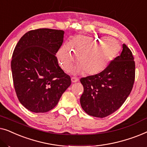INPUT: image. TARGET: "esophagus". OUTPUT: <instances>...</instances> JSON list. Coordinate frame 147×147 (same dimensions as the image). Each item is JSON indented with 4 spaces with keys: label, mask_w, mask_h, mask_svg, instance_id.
Wrapping results in <instances>:
<instances>
[{
    "label": "esophagus",
    "mask_w": 147,
    "mask_h": 147,
    "mask_svg": "<svg viewBox=\"0 0 147 147\" xmlns=\"http://www.w3.org/2000/svg\"><path fill=\"white\" fill-rule=\"evenodd\" d=\"M78 78H76V77H72L71 78V82H73V83H76V82H78Z\"/></svg>",
    "instance_id": "1"
}]
</instances>
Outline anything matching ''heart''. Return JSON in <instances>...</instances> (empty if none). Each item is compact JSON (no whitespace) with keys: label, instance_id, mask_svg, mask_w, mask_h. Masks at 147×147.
<instances>
[{"label":"heart","instance_id":"1","mask_svg":"<svg viewBox=\"0 0 147 147\" xmlns=\"http://www.w3.org/2000/svg\"><path fill=\"white\" fill-rule=\"evenodd\" d=\"M120 49L119 43L114 39L78 35L58 50L57 58L61 67L68 71L74 63V55L78 65L74 73L95 76L108 67Z\"/></svg>","mask_w":147,"mask_h":147}]
</instances>
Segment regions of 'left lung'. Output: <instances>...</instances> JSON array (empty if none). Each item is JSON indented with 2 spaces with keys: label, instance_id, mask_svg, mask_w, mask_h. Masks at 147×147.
<instances>
[{
  "label": "left lung",
  "instance_id": "1",
  "mask_svg": "<svg viewBox=\"0 0 147 147\" xmlns=\"http://www.w3.org/2000/svg\"><path fill=\"white\" fill-rule=\"evenodd\" d=\"M135 63L129 48L122 45L121 54L101 73L80 79L84 93L80 104L90 116L104 118L116 111L132 91Z\"/></svg>",
  "mask_w": 147,
  "mask_h": 147
}]
</instances>
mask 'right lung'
Returning a JSON list of instances; mask_svg holds the SVG:
<instances>
[{
  "label": "right lung",
  "instance_id": "add662e5",
  "mask_svg": "<svg viewBox=\"0 0 147 147\" xmlns=\"http://www.w3.org/2000/svg\"><path fill=\"white\" fill-rule=\"evenodd\" d=\"M64 31L39 29L28 31L18 42L11 61L17 98L30 111L47 112L55 107L71 78L59 66L56 53Z\"/></svg>",
  "mask_w": 147,
  "mask_h": 147
}]
</instances>
